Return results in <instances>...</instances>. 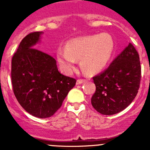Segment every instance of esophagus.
Wrapping results in <instances>:
<instances>
[{"instance_id": "esophagus-1", "label": "esophagus", "mask_w": 150, "mask_h": 150, "mask_svg": "<svg viewBox=\"0 0 150 150\" xmlns=\"http://www.w3.org/2000/svg\"><path fill=\"white\" fill-rule=\"evenodd\" d=\"M86 81V79H77V81H76V85H79L82 84V83H85V82Z\"/></svg>"}]
</instances>
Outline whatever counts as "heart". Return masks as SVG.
I'll use <instances>...</instances> for the list:
<instances>
[{"label":"heart","mask_w":150,"mask_h":150,"mask_svg":"<svg viewBox=\"0 0 150 150\" xmlns=\"http://www.w3.org/2000/svg\"><path fill=\"white\" fill-rule=\"evenodd\" d=\"M114 50V40L108 33L85 36L69 40L65 48L59 47L57 60L64 71L71 73L76 60L85 72L95 74L107 65Z\"/></svg>","instance_id":"heart-1"}]
</instances>
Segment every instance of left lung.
Here are the masks:
<instances>
[{"label":"left lung","instance_id":"8db88e82","mask_svg":"<svg viewBox=\"0 0 150 150\" xmlns=\"http://www.w3.org/2000/svg\"><path fill=\"white\" fill-rule=\"evenodd\" d=\"M141 78L139 55L129 43L104 72L94 76L96 91L91 105L103 115H113L129 105L138 92Z\"/></svg>","mask_w":150,"mask_h":150}]
</instances>
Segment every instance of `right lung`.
Returning a JSON list of instances; mask_svg holds the SVG:
<instances>
[{
    "instance_id": "right-lung-1",
    "label": "right lung",
    "mask_w": 150,
    "mask_h": 150,
    "mask_svg": "<svg viewBox=\"0 0 150 150\" xmlns=\"http://www.w3.org/2000/svg\"><path fill=\"white\" fill-rule=\"evenodd\" d=\"M42 34L30 33L21 41L12 59L11 79L14 95L24 110L44 119L62 107L76 81L59 72L54 58L35 49Z\"/></svg>"
}]
</instances>
